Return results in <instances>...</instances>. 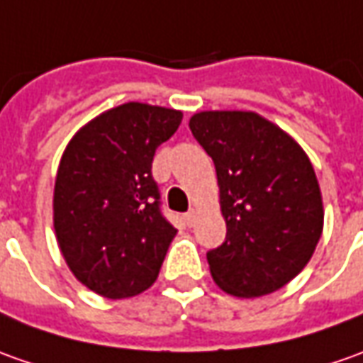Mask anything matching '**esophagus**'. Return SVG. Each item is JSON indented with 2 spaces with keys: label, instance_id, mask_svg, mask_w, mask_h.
<instances>
[{
  "label": "esophagus",
  "instance_id": "34e87169",
  "mask_svg": "<svg viewBox=\"0 0 363 363\" xmlns=\"http://www.w3.org/2000/svg\"><path fill=\"white\" fill-rule=\"evenodd\" d=\"M184 223L189 224V226H194V223H196V211L194 208L184 214Z\"/></svg>",
  "mask_w": 363,
  "mask_h": 363
}]
</instances>
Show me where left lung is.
Wrapping results in <instances>:
<instances>
[{
	"mask_svg": "<svg viewBox=\"0 0 363 363\" xmlns=\"http://www.w3.org/2000/svg\"><path fill=\"white\" fill-rule=\"evenodd\" d=\"M214 161L226 240L206 254L226 294L280 290L310 262L324 228L314 167L286 130L252 111H201L189 121Z\"/></svg>",
	"mask_w": 363,
	"mask_h": 363,
	"instance_id": "obj_1",
	"label": "left lung"
}]
</instances>
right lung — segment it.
<instances>
[{
  "label": "right lung",
  "mask_w": 363,
  "mask_h": 363,
  "mask_svg": "<svg viewBox=\"0 0 363 363\" xmlns=\"http://www.w3.org/2000/svg\"><path fill=\"white\" fill-rule=\"evenodd\" d=\"M177 109L125 103L73 135L59 162L53 226L81 284L111 300L152 286L177 228L161 213L152 157L179 129Z\"/></svg>",
  "instance_id": "1"
}]
</instances>
